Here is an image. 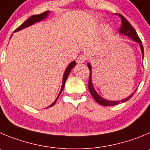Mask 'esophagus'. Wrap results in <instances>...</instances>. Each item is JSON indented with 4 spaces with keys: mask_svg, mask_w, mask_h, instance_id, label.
<instances>
[{
    "mask_svg": "<svg viewBox=\"0 0 150 150\" xmlns=\"http://www.w3.org/2000/svg\"><path fill=\"white\" fill-rule=\"evenodd\" d=\"M86 60H87V56L84 54H81L80 56H78V57L77 58V63L78 64H81V63H84Z\"/></svg>",
    "mask_w": 150,
    "mask_h": 150,
    "instance_id": "esophagus-1",
    "label": "esophagus"
}]
</instances>
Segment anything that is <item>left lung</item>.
Listing matches in <instances>:
<instances>
[{
    "label": "left lung",
    "mask_w": 150,
    "mask_h": 150,
    "mask_svg": "<svg viewBox=\"0 0 150 150\" xmlns=\"http://www.w3.org/2000/svg\"><path fill=\"white\" fill-rule=\"evenodd\" d=\"M119 16L121 18V22H122V25H121L120 28V30H119V32H120V34L125 35V36H127L128 37H129V38L132 39V40H134V41H135L136 42H138L139 44H140L141 52H142L143 58H144V46H143L142 45V42H141V40H140V38H139L138 35H137V33H136L135 30L134 29V28L131 25L130 23L127 21V19H126L123 16L119 14ZM87 66H88V68L89 69H90V79H89V83H88L89 91H90L92 96L93 97V98L95 99L96 102L97 103L99 104V105H103V106H113V105H118L119 103H122V102H125V101L129 100V99L132 97V96L134 95V93H135L136 90H134V93H133L132 95H130L129 97H127V98H123V99H122V100L120 101V100L109 101V100H107V99H105V98H102V97H101L97 93L95 89H94L93 86V83H92V79H91L92 69H91V66H90V63H87Z\"/></svg>",
    "instance_id": "obj_1"
}]
</instances>
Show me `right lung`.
<instances>
[{
    "mask_svg": "<svg viewBox=\"0 0 150 150\" xmlns=\"http://www.w3.org/2000/svg\"><path fill=\"white\" fill-rule=\"evenodd\" d=\"M48 13H49V11H45V12H44V13H41V14H40V15H34V16H30V18H28V20H26V21L23 23V24H21V25H20V26L18 27V28H16V29L15 30L14 32L18 31V30H21L24 29V28H27V27H29V26H30V25H33V24H35L36 22H38V21H42V20L45 19V18L47 17V16H48ZM75 65H76V63H75V61L74 60V61L71 62V63L69 64L68 67H67V69H66V70H65V72H64V74H63V83H62V87H61V89H60V93H59L58 96L57 97V98L55 99L54 102L52 104V105H50V106H48V108L52 107V106H53V105H54L55 103H56L57 100V98H58V97L60 96V93H61V92L63 91V88H64L66 81H67V78H68L70 72H71V70L72 69V68H73V67H75Z\"/></svg>",
    "mask_w": 150,
    "mask_h": 150,
    "instance_id": "obj_1",
    "label": "right lung"
}]
</instances>
